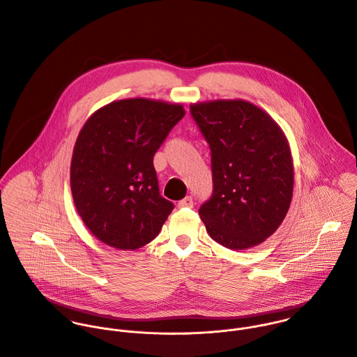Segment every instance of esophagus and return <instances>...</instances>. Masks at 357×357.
<instances>
[{
    "label": "esophagus",
    "mask_w": 357,
    "mask_h": 357,
    "mask_svg": "<svg viewBox=\"0 0 357 357\" xmlns=\"http://www.w3.org/2000/svg\"><path fill=\"white\" fill-rule=\"evenodd\" d=\"M178 206H179L181 208H183V207H193V199H192V196H186L185 199H182V200L178 203Z\"/></svg>",
    "instance_id": "obj_1"
}]
</instances>
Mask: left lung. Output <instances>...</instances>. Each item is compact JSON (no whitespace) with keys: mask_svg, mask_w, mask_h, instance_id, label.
<instances>
[{"mask_svg":"<svg viewBox=\"0 0 357 357\" xmlns=\"http://www.w3.org/2000/svg\"><path fill=\"white\" fill-rule=\"evenodd\" d=\"M211 150L213 195L199 215L208 235L232 250L263 243L284 221L294 193V161L278 123L245 100L190 105Z\"/></svg>","mask_w":357,"mask_h":357,"instance_id":"8db88e82","label":"left lung"}]
</instances>
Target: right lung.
Masks as SVG:
<instances>
[{
  "mask_svg": "<svg viewBox=\"0 0 357 357\" xmlns=\"http://www.w3.org/2000/svg\"><path fill=\"white\" fill-rule=\"evenodd\" d=\"M183 115L181 104L139 97L112 101L83 125L70 190L82 221L102 243L136 250L160 234L174 204L160 195L153 158Z\"/></svg>",
  "mask_w": 357,
  "mask_h": 357,
  "instance_id": "right-lung-1",
  "label": "right lung"
}]
</instances>
